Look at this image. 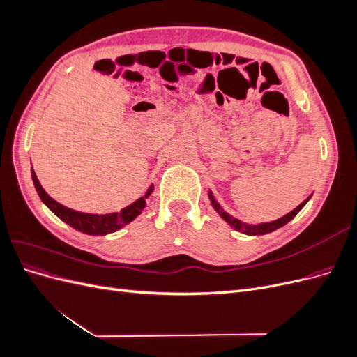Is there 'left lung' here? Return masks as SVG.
Returning <instances> with one entry per match:
<instances>
[{
	"label": "left lung",
	"instance_id": "1",
	"mask_svg": "<svg viewBox=\"0 0 357 357\" xmlns=\"http://www.w3.org/2000/svg\"><path fill=\"white\" fill-rule=\"evenodd\" d=\"M208 197H210V201H211V205L214 207V210L220 214V218H222L225 222H228L235 231L247 234V235H264V234H269V232H273V231H275V229H278V228H282V226H284L287 222H290L291 219L295 218V215L301 211V208L304 207V205H305V204L308 202V199H310V198H307L304 202H301L294 211L287 213L286 215H283V218H280V219H277V220H274V222L261 223V225H245V223L240 222L238 219L232 218V215H229L226 211H223V208L220 207L219 202L214 199L211 192H208Z\"/></svg>",
	"mask_w": 357,
	"mask_h": 357
}]
</instances>
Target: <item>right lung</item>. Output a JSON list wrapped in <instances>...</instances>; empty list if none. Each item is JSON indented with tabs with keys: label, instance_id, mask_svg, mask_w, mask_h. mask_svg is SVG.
I'll list each match as a JSON object with an SVG mask.
<instances>
[{
	"label": "right lung",
	"instance_id": "1",
	"mask_svg": "<svg viewBox=\"0 0 357 357\" xmlns=\"http://www.w3.org/2000/svg\"><path fill=\"white\" fill-rule=\"evenodd\" d=\"M31 176H32V181H34V186L37 189V193L40 195L41 201L45 202L61 220L73 226L74 229H77L84 234H89V235H105V234H110V232H114L117 229L123 228L125 225L132 222L137 215L143 211V208L146 207V198H149L150 193L153 192V185H152L149 188L144 197L137 199L134 204L129 205V207L121 210V213L88 214V213L74 211L71 208L63 207L62 204L56 202L55 199H52L46 193V190L41 188L34 169H31Z\"/></svg>",
	"mask_w": 357,
	"mask_h": 357
}]
</instances>
